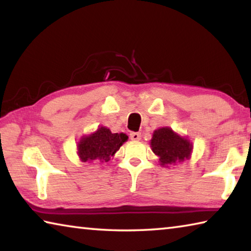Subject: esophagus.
<instances>
[{"label":"esophagus","instance_id":"obj_1","mask_svg":"<svg viewBox=\"0 0 251 251\" xmlns=\"http://www.w3.org/2000/svg\"><path fill=\"white\" fill-rule=\"evenodd\" d=\"M130 139H133V141H139V139H141V134L130 133Z\"/></svg>","mask_w":251,"mask_h":251}]
</instances>
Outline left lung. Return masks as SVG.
Listing matches in <instances>:
<instances>
[{
	"mask_svg": "<svg viewBox=\"0 0 251 251\" xmlns=\"http://www.w3.org/2000/svg\"><path fill=\"white\" fill-rule=\"evenodd\" d=\"M193 143L185 136H180L171 127H160L154 130L151 139V148L158 157L163 167H169L190 158Z\"/></svg>",
	"mask_w": 251,
	"mask_h": 251,
	"instance_id": "obj_1",
	"label": "left lung"
}]
</instances>
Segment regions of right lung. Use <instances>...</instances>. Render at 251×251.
<instances>
[{"label": "right lung", "mask_w": 251, "mask_h": 251, "mask_svg": "<svg viewBox=\"0 0 251 251\" xmlns=\"http://www.w3.org/2000/svg\"><path fill=\"white\" fill-rule=\"evenodd\" d=\"M127 139L128 136L124 133H112L107 127L100 126L93 133L80 137L77 142V155L83 163L105 164Z\"/></svg>", "instance_id": "1"}]
</instances>
